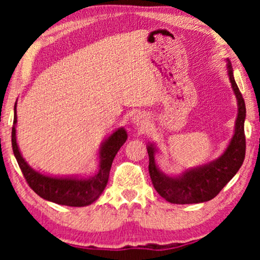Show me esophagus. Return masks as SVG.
Returning <instances> with one entry per match:
<instances>
[{
  "label": "esophagus",
  "mask_w": 260,
  "mask_h": 260,
  "mask_svg": "<svg viewBox=\"0 0 260 260\" xmlns=\"http://www.w3.org/2000/svg\"><path fill=\"white\" fill-rule=\"evenodd\" d=\"M133 122H134L135 125L144 127L145 125H147V123H148V118H147V116L144 115V113L138 112V113H136V115L134 116Z\"/></svg>",
  "instance_id": "34e87169"
}]
</instances>
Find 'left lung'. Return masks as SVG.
<instances>
[{
  "label": "left lung",
  "instance_id": "obj_1",
  "mask_svg": "<svg viewBox=\"0 0 260 260\" xmlns=\"http://www.w3.org/2000/svg\"><path fill=\"white\" fill-rule=\"evenodd\" d=\"M229 69L230 81L238 101V117L233 138L226 151L218 159L200 168L187 170L182 176L169 177L158 170L155 163V148L148 145L149 174L156 191L172 204L186 205L199 204L212 200L218 195L230 180L240 169L246 151L244 122L246 117V108L243 94L234 80L231 63Z\"/></svg>",
  "mask_w": 260,
  "mask_h": 260
}]
</instances>
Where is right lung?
Instances as JSON below:
<instances>
[{
	"label": "right lung",
	"instance_id": "right-lung-1",
	"mask_svg": "<svg viewBox=\"0 0 260 260\" xmlns=\"http://www.w3.org/2000/svg\"><path fill=\"white\" fill-rule=\"evenodd\" d=\"M14 122L12 129V147L19 167L26 179L28 186L45 200L55 202L58 205L71 206V207H83L91 205L104 191L109 181L110 169L112 161L120 147L125 143L126 131L120 127L115 131L102 145L99 152V170L94 176L88 179H73V177H51L35 172L27 165L20 154L16 143V103L14 106Z\"/></svg>",
	"mask_w": 260,
	"mask_h": 260
}]
</instances>
